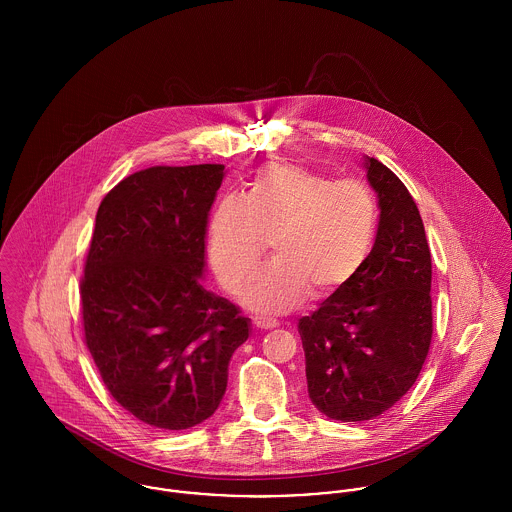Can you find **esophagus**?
<instances>
[{
  "label": "esophagus",
  "instance_id": "1",
  "mask_svg": "<svg viewBox=\"0 0 512 512\" xmlns=\"http://www.w3.org/2000/svg\"><path fill=\"white\" fill-rule=\"evenodd\" d=\"M252 325H254L256 329H274V327H278L280 323H278L276 319H272V317L256 315V317H252Z\"/></svg>",
  "mask_w": 512,
  "mask_h": 512
}]
</instances>
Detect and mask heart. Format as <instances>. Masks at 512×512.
<instances>
[{"label":"heart","mask_w":512,"mask_h":512,"mask_svg":"<svg viewBox=\"0 0 512 512\" xmlns=\"http://www.w3.org/2000/svg\"><path fill=\"white\" fill-rule=\"evenodd\" d=\"M378 209L359 181H335L313 169L272 161L244 195L224 197L209 220V258L228 293H240L270 240L276 260L244 290V303L284 313L309 293L327 299L361 272L374 246Z\"/></svg>","instance_id":"heart-1"}]
</instances>
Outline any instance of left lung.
I'll list each match as a JSON object with an SVG mask.
<instances>
[{"label":"left lung","mask_w":512,"mask_h":512,"mask_svg":"<svg viewBox=\"0 0 512 512\" xmlns=\"http://www.w3.org/2000/svg\"><path fill=\"white\" fill-rule=\"evenodd\" d=\"M380 219L357 278L301 317L309 398L331 420L365 422L416 382L432 345V256L406 185L366 157Z\"/></svg>","instance_id":"8db88e82"}]
</instances>
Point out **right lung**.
Returning <instances> with one entry per match:
<instances>
[{
	"label": "right lung",
	"instance_id": "add662e5",
	"mask_svg": "<svg viewBox=\"0 0 512 512\" xmlns=\"http://www.w3.org/2000/svg\"><path fill=\"white\" fill-rule=\"evenodd\" d=\"M224 165H155L100 203L80 280L84 343L112 398L159 430L215 414L250 319L207 292L209 211Z\"/></svg>",
	"mask_w": 512,
	"mask_h": 512
}]
</instances>
